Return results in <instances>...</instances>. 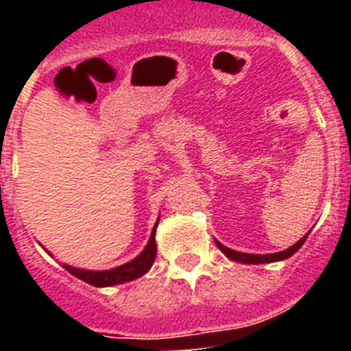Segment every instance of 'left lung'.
<instances>
[{"label":"left lung","mask_w":351,"mask_h":351,"mask_svg":"<svg viewBox=\"0 0 351 351\" xmlns=\"http://www.w3.org/2000/svg\"><path fill=\"white\" fill-rule=\"evenodd\" d=\"M308 235L309 234L304 235L299 243H295L293 246L288 247V250L280 251V253H269V255H251V253H241V251H234V250H230V247L223 246V244L218 243V241H216V246H218L219 250H221L223 253L228 256V258L234 260V262H241V263H271V262H280V260H287L288 256H291L293 253H297V251L302 247V244L306 243Z\"/></svg>","instance_id":"1"}]
</instances>
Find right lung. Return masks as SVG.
Wrapping results in <instances>:
<instances>
[{
  "label": "right lung",
  "instance_id": "right-lung-1",
  "mask_svg": "<svg viewBox=\"0 0 351 351\" xmlns=\"http://www.w3.org/2000/svg\"><path fill=\"white\" fill-rule=\"evenodd\" d=\"M160 221V219H158ZM156 225L153 228V234H151V239H149L147 246L142 251L137 258H133L132 262L121 265V267L110 269V271H84V269H75L70 267V265H64L70 274H73L79 280L86 281V283L93 285V287H112V285L126 283V281L137 280L142 274L151 269L154 258H156V243H154V234H156Z\"/></svg>",
  "mask_w": 351,
  "mask_h": 351
}]
</instances>
